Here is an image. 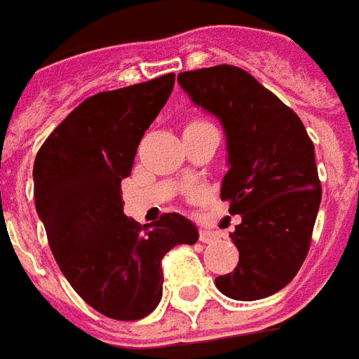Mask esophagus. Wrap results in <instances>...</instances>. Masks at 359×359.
Segmentation results:
<instances>
[{"label":"esophagus","instance_id":"1","mask_svg":"<svg viewBox=\"0 0 359 359\" xmlns=\"http://www.w3.org/2000/svg\"><path fill=\"white\" fill-rule=\"evenodd\" d=\"M198 239L203 241V243H212V241L218 239V231H214V229H206V227H203V229L198 231Z\"/></svg>","mask_w":359,"mask_h":359}]
</instances>
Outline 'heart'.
I'll list each match as a JSON object with an SVG mask.
<instances>
[{
    "label": "heart",
    "mask_w": 359,
    "mask_h": 359,
    "mask_svg": "<svg viewBox=\"0 0 359 359\" xmlns=\"http://www.w3.org/2000/svg\"><path fill=\"white\" fill-rule=\"evenodd\" d=\"M203 124H208V122H203V120H191L189 124L185 126V130H189V128H195V126H203Z\"/></svg>",
    "instance_id": "heart-1"
}]
</instances>
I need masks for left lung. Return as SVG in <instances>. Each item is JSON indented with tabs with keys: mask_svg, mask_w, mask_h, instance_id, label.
<instances>
[{
	"mask_svg": "<svg viewBox=\"0 0 359 359\" xmlns=\"http://www.w3.org/2000/svg\"><path fill=\"white\" fill-rule=\"evenodd\" d=\"M191 101L214 114L227 137L222 201L241 214L239 264L216 277L233 300L271 297L292 281L310 250L321 183L313 143L297 112L247 70L231 65L180 72Z\"/></svg>",
	"mask_w": 359,
	"mask_h": 359,
	"instance_id": "1",
	"label": "left lung"
}]
</instances>
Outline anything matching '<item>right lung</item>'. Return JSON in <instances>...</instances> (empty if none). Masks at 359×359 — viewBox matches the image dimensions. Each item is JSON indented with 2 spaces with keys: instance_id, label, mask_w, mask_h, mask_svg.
Instances as JSON below:
<instances>
[{
  "instance_id": "add662e5",
  "label": "right lung",
  "mask_w": 359,
  "mask_h": 359,
  "mask_svg": "<svg viewBox=\"0 0 359 359\" xmlns=\"http://www.w3.org/2000/svg\"><path fill=\"white\" fill-rule=\"evenodd\" d=\"M176 74L88 97L49 133L34 161L36 210L62 276L107 318L135 321L162 297L164 255L197 243L182 214L141 226L124 214L120 183Z\"/></svg>"
}]
</instances>
